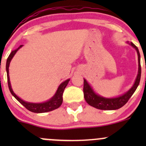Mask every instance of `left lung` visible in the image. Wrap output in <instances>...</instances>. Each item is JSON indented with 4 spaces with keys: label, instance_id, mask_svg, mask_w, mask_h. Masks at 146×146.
<instances>
[{
    "label": "left lung",
    "instance_id": "8db88e82",
    "mask_svg": "<svg viewBox=\"0 0 146 146\" xmlns=\"http://www.w3.org/2000/svg\"><path fill=\"white\" fill-rule=\"evenodd\" d=\"M129 44L136 49L137 54H138V70L137 77L135 80L133 86L129 90L126 92L121 95H119L116 98H107L100 96V95L97 94L94 91L91 85L88 83V81L84 78V85H83V92L84 98L89 105L95 107V108L99 109L102 110H116L123 107L128 100L130 99L134 92L136 91V88L139 85L140 80H141V56H140L138 48L132 42L129 43L127 42Z\"/></svg>",
    "mask_w": 146,
    "mask_h": 146
}]
</instances>
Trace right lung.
<instances>
[{
  "mask_svg": "<svg viewBox=\"0 0 146 146\" xmlns=\"http://www.w3.org/2000/svg\"><path fill=\"white\" fill-rule=\"evenodd\" d=\"M23 45H20L17 49L14 50V51H12L10 53V54L8 56V59L6 61V72H7V78H8V88L11 92V94L13 95V96H14V98L17 100L20 104H23L26 109H27L29 111H32V112L35 113H44V112H48V111H53V110H56V109L58 108L61 105L63 102V93H64V91L66 88V87L67 86L68 83L70 79H67L65 81L61 82L60 84V85L58 86V89H57L55 95L49 99L48 100L44 102L41 103H33V102H28L23 100H22L21 98H19L17 95H15L14 92H13V89H12L11 84H10V76H9V66L10 63L11 61L12 58H13V56H15V54L17 53V51L23 46Z\"/></svg>",
  "mask_w": 146,
  "mask_h": 146,
  "instance_id": "1",
  "label": "right lung"
}]
</instances>
